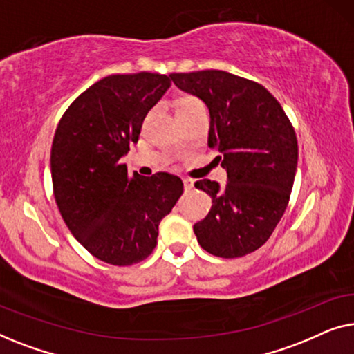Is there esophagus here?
<instances>
[{
    "label": "esophagus",
    "instance_id": "esophagus-1",
    "mask_svg": "<svg viewBox=\"0 0 354 354\" xmlns=\"http://www.w3.org/2000/svg\"><path fill=\"white\" fill-rule=\"evenodd\" d=\"M193 182L192 178H183V188H185V192H190L192 188H193Z\"/></svg>",
    "mask_w": 354,
    "mask_h": 354
}]
</instances>
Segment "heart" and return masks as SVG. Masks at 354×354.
I'll use <instances>...</instances> for the list:
<instances>
[{"label": "heart", "mask_w": 354, "mask_h": 354, "mask_svg": "<svg viewBox=\"0 0 354 354\" xmlns=\"http://www.w3.org/2000/svg\"><path fill=\"white\" fill-rule=\"evenodd\" d=\"M198 108H205L201 100L195 98V96H185L177 103V114H183V113H190V111H195Z\"/></svg>", "instance_id": "b5f03b06"}]
</instances>
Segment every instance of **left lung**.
Instances as JSON below:
<instances>
[{"mask_svg":"<svg viewBox=\"0 0 354 354\" xmlns=\"http://www.w3.org/2000/svg\"><path fill=\"white\" fill-rule=\"evenodd\" d=\"M178 88L205 101L212 162L227 171L224 187L209 178L195 187L211 196L205 219L193 225L198 243L219 258L261 248L287 209L298 164L297 133L282 106L263 85L225 71L169 75Z\"/></svg>","mask_w":354,"mask_h":354,"instance_id":"obj_1","label":"left lung"}]
</instances>
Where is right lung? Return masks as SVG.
<instances>
[{
  "label": "right lung",
  "instance_id": "1",
  "mask_svg": "<svg viewBox=\"0 0 354 354\" xmlns=\"http://www.w3.org/2000/svg\"><path fill=\"white\" fill-rule=\"evenodd\" d=\"M169 86L167 75L151 72L108 75L75 98L57 124L51 147L56 205L77 241L108 264L147 259L159 222L183 193L177 176L130 177L120 162Z\"/></svg>",
  "mask_w": 354,
  "mask_h": 354
}]
</instances>
